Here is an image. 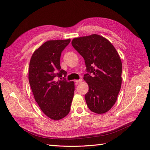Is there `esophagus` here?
I'll return each mask as SVG.
<instances>
[{"label":"esophagus","instance_id":"34e87169","mask_svg":"<svg viewBox=\"0 0 150 150\" xmlns=\"http://www.w3.org/2000/svg\"><path fill=\"white\" fill-rule=\"evenodd\" d=\"M82 81V80L81 79H79V80H75V82L76 84H79V83H81V82Z\"/></svg>","mask_w":150,"mask_h":150}]
</instances>
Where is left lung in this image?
<instances>
[{
	"label": "left lung",
	"instance_id": "left-lung-1",
	"mask_svg": "<svg viewBox=\"0 0 150 150\" xmlns=\"http://www.w3.org/2000/svg\"><path fill=\"white\" fill-rule=\"evenodd\" d=\"M73 47L83 57L86 67L84 80L89 86L85 95L91 111L103 114L115 103L122 84V62L117 50L106 38L93 34L75 38Z\"/></svg>",
	"mask_w": 150,
	"mask_h": 150
}]
</instances>
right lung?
<instances>
[{"label":"right lung","mask_w":150,"mask_h":150,"mask_svg":"<svg viewBox=\"0 0 150 150\" xmlns=\"http://www.w3.org/2000/svg\"><path fill=\"white\" fill-rule=\"evenodd\" d=\"M70 39L48 40L35 51L30 62V84L35 100L42 112L50 119H63L70 111L75 91L74 82L57 81L66 77L61 69L60 59Z\"/></svg>","instance_id":"obj_1"}]
</instances>
